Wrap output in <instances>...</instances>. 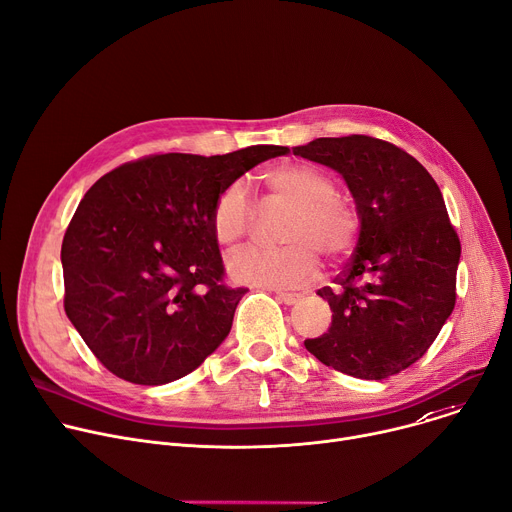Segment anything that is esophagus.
I'll use <instances>...</instances> for the list:
<instances>
[{
    "mask_svg": "<svg viewBox=\"0 0 512 512\" xmlns=\"http://www.w3.org/2000/svg\"><path fill=\"white\" fill-rule=\"evenodd\" d=\"M275 298L277 300H282L284 304H296L298 300H300V296L298 294H292V292H275Z\"/></svg>",
    "mask_w": 512,
    "mask_h": 512,
    "instance_id": "34e87169",
    "label": "esophagus"
}]
</instances>
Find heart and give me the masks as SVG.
Listing matches in <instances>:
<instances>
[{
	"instance_id": "heart-1",
	"label": "heart",
	"mask_w": 512,
	"mask_h": 512,
	"mask_svg": "<svg viewBox=\"0 0 512 512\" xmlns=\"http://www.w3.org/2000/svg\"><path fill=\"white\" fill-rule=\"evenodd\" d=\"M273 202L290 206L277 230L275 249H245L228 257V271L241 284L259 288H298L312 282L320 255L337 263L351 255L361 237V212L335 190V179L310 163H280L263 173ZM214 239L222 247L241 245L253 228V208L241 183L216 196L210 212Z\"/></svg>"
}]
</instances>
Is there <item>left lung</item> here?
<instances>
[{"label": "left lung", "instance_id": "1", "mask_svg": "<svg viewBox=\"0 0 512 512\" xmlns=\"http://www.w3.org/2000/svg\"><path fill=\"white\" fill-rule=\"evenodd\" d=\"M294 155L339 171L363 220L335 286L316 292L331 327L304 345L347 376H396L427 353L457 298L461 243L439 185L404 149L367 134L316 138Z\"/></svg>", "mask_w": 512, "mask_h": 512}]
</instances>
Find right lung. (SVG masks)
<instances>
[{
	"mask_svg": "<svg viewBox=\"0 0 512 512\" xmlns=\"http://www.w3.org/2000/svg\"><path fill=\"white\" fill-rule=\"evenodd\" d=\"M288 147L149 155L102 175L63 237L65 312L114 376L161 386L194 371L230 333L245 288L224 284L210 226L216 196Z\"/></svg>",
	"mask_w": 512,
	"mask_h": 512,
	"instance_id": "obj_1",
	"label": "right lung"
}]
</instances>
